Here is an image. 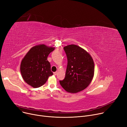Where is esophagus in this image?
<instances>
[{
  "label": "esophagus",
  "mask_w": 127,
  "mask_h": 127,
  "mask_svg": "<svg viewBox=\"0 0 127 127\" xmlns=\"http://www.w3.org/2000/svg\"><path fill=\"white\" fill-rule=\"evenodd\" d=\"M57 74V72H54V75H56Z\"/></svg>",
  "instance_id": "esophagus-1"
}]
</instances>
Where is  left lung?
<instances>
[{"label":"left lung","mask_w":127,"mask_h":127,"mask_svg":"<svg viewBox=\"0 0 127 127\" xmlns=\"http://www.w3.org/2000/svg\"><path fill=\"white\" fill-rule=\"evenodd\" d=\"M67 57L65 78L59 82L67 92L76 93L85 90L91 83L94 75V63L85 50L75 44L64 47Z\"/></svg>","instance_id":"obj_1"}]
</instances>
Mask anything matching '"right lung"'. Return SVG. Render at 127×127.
I'll return each mask as SVG.
<instances>
[{
  "mask_svg": "<svg viewBox=\"0 0 127 127\" xmlns=\"http://www.w3.org/2000/svg\"><path fill=\"white\" fill-rule=\"evenodd\" d=\"M55 48L45 44L36 45L30 49L23 58L20 71L24 81L36 88L43 85L49 76L53 75L47 58Z\"/></svg>",
  "mask_w": 127,
  "mask_h": 127,
  "instance_id": "obj_1",
  "label": "right lung"
}]
</instances>
